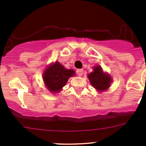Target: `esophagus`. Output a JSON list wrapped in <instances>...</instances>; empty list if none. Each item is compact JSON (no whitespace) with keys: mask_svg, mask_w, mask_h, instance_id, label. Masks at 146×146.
Masks as SVG:
<instances>
[{"mask_svg":"<svg viewBox=\"0 0 146 146\" xmlns=\"http://www.w3.org/2000/svg\"><path fill=\"white\" fill-rule=\"evenodd\" d=\"M77 74L78 76H82L83 74V70L82 69H79L77 70Z\"/></svg>","mask_w":146,"mask_h":146,"instance_id":"1","label":"esophagus"}]
</instances>
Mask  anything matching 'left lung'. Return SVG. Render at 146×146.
Masks as SVG:
<instances>
[{"instance_id":"1","label":"left lung","mask_w":146,"mask_h":146,"mask_svg":"<svg viewBox=\"0 0 146 146\" xmlns=\"http://www.w3.org/2000/svg\"><path fill=\"white\" fill-rule=\"evenodd\" d=\"M88 78L91 85L99 92L107 90L111 85V76L104 73L100 66H94L93 72L88 74Z\"/></svg>"}]
</instances>
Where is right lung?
Returning a JSON list of instances; mask_svg holds the SVG:
<instances>
[{
  "instance_id": "add662e5",
  "label": "right lung",
  "mask_w": 146,
  "mask_h": 146,
  "mask_svg": "<svg viewBox=\"0 0 146 146\" xmlns=\"http://www.w3.org/2000/svg\"><path fill=\"white\" fill-rule=\"evenodd\" d=\"M75 71L66 69L58 61L47 66L43 74V80L47 89L51 92H59L67 83L69 78L74 76Z\"/></svg>"
}]
</instances>
